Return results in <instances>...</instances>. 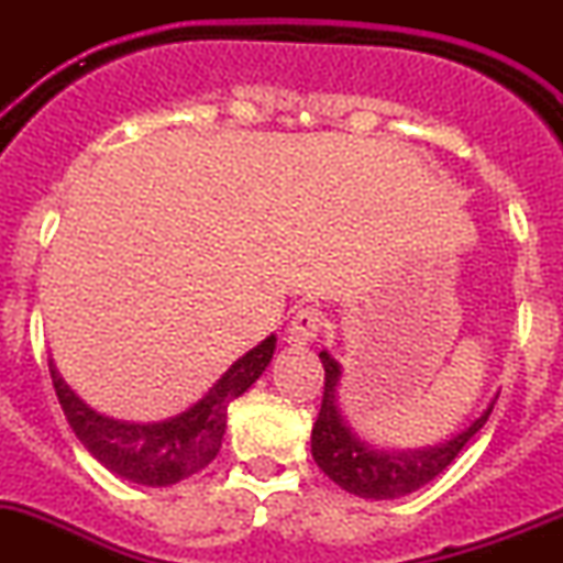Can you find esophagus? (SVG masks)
I'll return each mask as SVG.
<instances>
[{"mask_svg":"<svg viewBox=\"0 0 563 563\" xmlns=\"http://www.w3.org/2000/svg\"><path fill=\"white\" fill-rule=\"evenodd\" d=\"M322 329V314L317 309H300L286 329V342L295 345V349H302V345H311L317 340Z\"/></svg>","mask_w":563,"mask_h":563,"instance_id":"esophagus-1","label":"esophagus"}]
</instances>
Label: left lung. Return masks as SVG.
<instances>
[{
    "mask_svg": "<svg viewBox=\"0 0 563 563\" xmlns=\"http://www.w3.org/2000/svg\"><path fill=\"white\" fill-rule=\"evenodd\" d=\"M320 360L325 368V390H322L317 422L311 428V456L334 485L360 498L388 501L433 482L462 453L464 444L485 428L493 410L490 399V405L467 428L428 448H408V451L379 448L356 437V430L342 413V365L329 351H320Z\"/></svg>",
    "mask_w": 563,
    "mask_h": 563,
    "instance_id": "8db88e82",
    "label": "left lung"
}]
</instances>
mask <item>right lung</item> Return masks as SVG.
Segmentation results:
<instances>
[{
    "mask_svg": "<svg viewBox=\"0 0 563 563\" xmlns=\"http://www.w3.org/2000/svg\"><path fill=\"white\" fill-rule=\"evenodd\" d=\"M277 349V336L268 334L261 345L234 360L232 368L195 405L161 422H124L92 410L58 374L51 356L53 388L78 442L96 462L119 478L146 487L178 485L180 478L203 471L223 444L229 405L246 394Z\"/></svg>",
    "mask_w": 563,
    "mask_h": 563,
    "instance_id": "right-lung-1",
    "label": "right lung"
}]
</instances>
